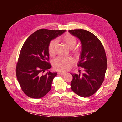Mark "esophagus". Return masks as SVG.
Masks as SVG:
<instances>
[{
    "label": "esophagus",
    "instance_id": "1",
    "mask_svg": "<svg viewBox=\"0 0 122 122\" xmlns=\"http://www.w3.org/2000/svg\"><path fill=\"white\" fill-rule=\"evenodd\" d=\"M58 75H65L66 74V73H64V72H58Z\"/></svg>",
    "mask_w": 122,
    "mask_h": 122
}]
</instances>
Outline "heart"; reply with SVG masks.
I'll list each match as a JSON object with an SVG mask.
<instances>
[{
    "instance_id": "obj_1",
    "label": "heart",
    "mask_w": 122,
    "mask_h": 122,
    "mask_svg": "<svg viewBox=\"0 0 122 122\" xmlns=\"http://www.w3.org/2000/svg\"><path fill=\"white\" fill-rule=\"evenodd\" d=\"M62 41L70 49H73L75 46L77 41L76 38L71 34H66L62 36ZM57 45L55 40L51 41L48 46V52L50 56H53L55 53V49ZM74 53L76 56H78L79 51L75 50ZM74 64V61L70 57H58L53 61V68L58 71L66 72L71 68Z\"/></svg>"
}]
</instances>
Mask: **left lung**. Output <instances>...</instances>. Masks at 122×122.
Listing matches in <instances>:
<instances>
[{
	"mask_svg": "<svg viewBox=\"0 0 122 122\" xmlns=\"http://www.w3.org/2000/svg\"><path fill=\"white\" fill-rule=\"evenodd\" d=\"M69 32L78 38L81 44L78 66L83 70L82 75L71 73L73 76L71 89L79 96L89 97L98 90L104 80L107 69L105 50L100 41L90 31L74 29Z\"/></svg>",
	"mask_w": 122,
	"mask_h": 122,
	"instance_id": "8db88e82",
	"label": "left lung"
}]
</instances>
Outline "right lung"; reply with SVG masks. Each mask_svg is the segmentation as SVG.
Instances as JSON below:
<instances>
[{
    "instance_id": "right-lung-1",
    "label": "right lung",
    "mask_w": 122,
    "mask_h": 122,
    "mask_svg": "<svg viewBox=\"0 0 122 122\" xmlns=\"http://www.w3.org/2000/svg\"><path fill=\"white\" fill-rule=\"evenodd\" d=\"M66 30L41 29L35 31L25 41L21 49L16 67V75L22 90L28 97L39 99L50 91L57 72H50L48 46L52 40ZM46 70L45 75L42 73Z\"/></svg>"
}]
</instances>
